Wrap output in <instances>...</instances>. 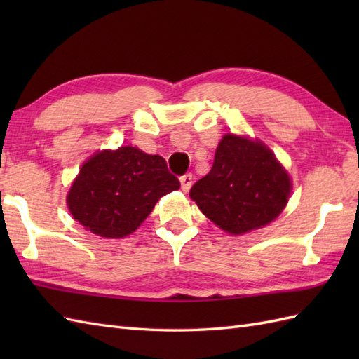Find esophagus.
<instances>
[{
  "label": "esophagus",
  "mask_w": 359,
  "mask_h": 359,
  "mask_svg": "<svg viewBox=\"0 0 359 359\" xmlns=\"http://www.w3.org/2000/svg\"><path fill=\"white\" fill-rule=\"evenodd\" d=\"M180 184H182V189H184L185 193L189 191V188H191V185H193V174L182 175V177H180Z\"/></svg>",
  "instance_id": "34e87169"
}]
</instances>
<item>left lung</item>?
I'll use <instances>...</instances> for the list:
<instances>
[{
	"instance_id": "left-lung-1",
	"label": "left lung",
	"mask_w": 359,
	"mask_h": 359,
	"mask_svg": "<svg viewBox=\"0 0 359 359\" xmlns=\"http://www.w3.org/2000/svg\"><path fill=\"white\" fill-rule=\"evenodd\" d=\"M292 180L262 142L225 134L211 171L189 189V197L211 222L230 234L269 225L285 208Z\"/></svg>"
}]
</instances>
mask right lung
I'll return each mask as SVG.
<instances>
[{"label":"right lung","mask_w":359,"mask_h":359,"mask_svg":"<svg viewBox=\"0 0 359 359\" xmlns=\"http://www.w3.org/2000/svg\"><path fill=\"white\" fill-rule=\"evenodd\" d=\"M179 188L163 157L120 147L86 160L66 199L72 217L88 231L116 239L135 231L160 197Z\"/></svg>","instance_id":"obj_1"}]
</instances>
